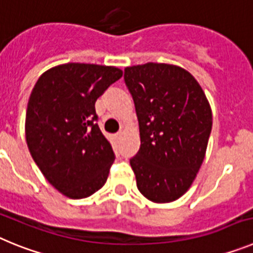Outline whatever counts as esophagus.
<instances>
[{"label": "esophagus", "instance_id": "1", "mask_svg": "<svg viewBox=\"0 0 253 253\" xmlns=\"http://www.w3.org/2000/svg\"><path fill=\"white\" fill-rule=\"evenodd\" d=\"M122 131H119V133H116L115 134V138H120V137H122Z\"/></svg>", "mask_w": 253, "mask_h": 253}]
</instances>
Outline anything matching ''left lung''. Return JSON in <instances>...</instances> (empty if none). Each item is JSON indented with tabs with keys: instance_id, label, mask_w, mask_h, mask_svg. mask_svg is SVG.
<instances>
[{
	"instance_id": "obj_1",
	"label": "left lung",
	"mask_w": 253,
	"mask_h": 253,
	"mask_svg": "<svg viewBox=\"0 0 253 253\" xmlns=\"http://www.w3.org/2000/svg\"><path fill=\"white\" fill-rule=\"evenodd\" d=\"M124 81L139 122L130 160L137 187L153 203L173 202L195 180L211 131V109L194 76L173 64L126 67Z\"/></svg>"
}]
</instances>
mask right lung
Returning a JSON list of instances; mask_svg holds the SVG:
<instances>
[{
    "instance_id": "1",
    "label": "right lung",
    "mask_w": 253,
    "mask_h": 253,
    "mask_svg": "<svg viewBox=\"0 0 253 253\" xmlns=\"http://www.w3.org/2000/svg\"><path fill=\"white\" fill-rule=\"evenodd\" d=\"M122 76L111 66L60 64L31 91L28 148L49 184L67 198H87L106 182L115 154L96 123L95 102Z\"/></svg>"
}]
</instances>
